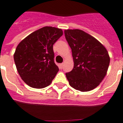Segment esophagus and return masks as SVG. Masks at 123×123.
<instances>
[{
  "mask_svg": "<svg viewBox=\"0 0 123 123\" xmlns=\"http://www.w3.org/2000/svg\"><path fill=\"white\" fill-rule=\"evenodd\" d=\"M63 66H64V64H63V63H61V64H59V68L62 69L63 68Z\"/></svg>",
  "mask_w": 123,
  "mask_h": 123,
  "instance_id": "1",
  "label": "esophagus"
}]
</instances>
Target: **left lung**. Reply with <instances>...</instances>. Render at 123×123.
<instances>
[{
    "label": "left lung",
    "instance_id": "8db88e82",
    "mask_svg": "<svg viewBox=\"0 0 123 123\" xmlns=\"http://www.w3.org/2000/svg\"><path fill=\"white\" fill-rule=\"evenodd\" d=\"M65 37L72 49L74 68L66 73L69 85L80 92L94 89L103 80L110 59L97 39L80 30H66Z\"/></svg>",
    "mask_w": 123,
    "mask_h": 123
}]
</instances>
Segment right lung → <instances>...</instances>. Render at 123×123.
Wrapping results in <instances>:
<instances>
[{"mask_svg": "<svg viewBox=\"0 0 123 123\" xmlns=\"http://www.w3.org/2000/svg\"><path fill=\"white\" fill-rule=\"evenodd\" d=\"M62 34L61 29L44 26L28 35L17 46L13 55L16 68L30 87L44 88L54 79L59 68L54 62L53 44Z\"/></svg>", "mask_w": 123, "mask_h": 123, "instance_id": "obj_1", "label": "right lung"}]
</instances>
